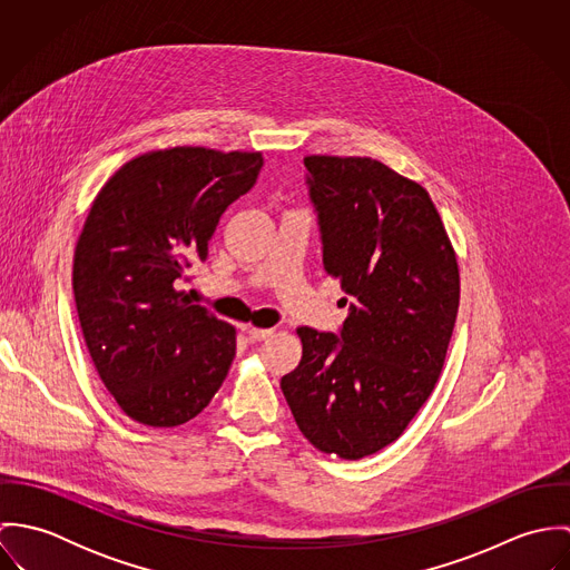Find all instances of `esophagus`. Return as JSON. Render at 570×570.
I'll return each instance as SVG.
<instances>
[{"mask_svg":"<svg viewBox=\"0 0 570 570\" xmlns=\"http://www.w3.org/2000/svg\"><path fill=\"white\" fill-rule=\"evenodd\" d=\"M245 331H247L249 340H254V342H263V340L272 337V333H274V328H256V326H247Z\"/></svg>","mask_w":570,"mask_h":570,"instance_id":"1","label":"esophagus"}]
</instances>
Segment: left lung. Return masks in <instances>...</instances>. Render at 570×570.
I'll list each match as a JSON object with an SVG mask.
<instances>
[{
  "label": "left lung",
  "mask_w": 570,
  "mask_h": 570,
  "mask_svg": "<svg viewBox=\"0 0 570 570\" xmlns=\"http://www.w3.org/2000/svg\"><path fill=\"white\" fill-rule=\"evenodd\" d=\"M305 166L323 265L351 303L337 335L298 328L303 357L281 389L314 448L357 461L397 441L434 391L459 263L421 184L371 158L309 156Z\"/></svg>",
  "instance_id": "1"
}]
</instances>
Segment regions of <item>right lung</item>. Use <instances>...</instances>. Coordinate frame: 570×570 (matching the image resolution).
<instances>
[{"label": "right lung", "instance_id": "right-lung-1", "mask_svg": "<svg viewBox=\"0 0 570 570\" xmlns=\"http://www.w3.org/2000/svg\"><path fill=\"white\" fill-rule=\"evenodd\" d=\"M261 166L244 151H149L122 164L89 208L72 267L82 337L105 389L142 425L190 421L230 371L235 326L177 287Z\"/></svg>", "mask_w": 570, "mask_h": 570}]
</instances>
